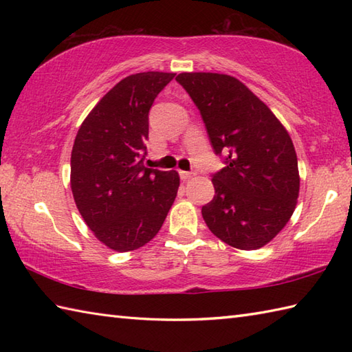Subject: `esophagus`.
Masks as SVG:
<instances>
[{
    "label": "esophagus",
    "mask_w": 352,
    "mask_h": 352,
    "mask_svg": "<svg viewBox=\"0 0 352 352\" xmlns=\"http://www.w3.org/2000/svg\"><path fill=\"white\" fill-rule=\"evenodd\" d=\"M180 177H182V180L188 182V180H190V178L195 177V172H186V170H180Z\"/></svg>",
    "instance_id": "34e87169"
}]
</instances>
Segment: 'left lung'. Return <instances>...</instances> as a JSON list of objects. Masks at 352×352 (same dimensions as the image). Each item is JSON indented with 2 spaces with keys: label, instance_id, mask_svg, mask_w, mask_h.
Instances as JSON below:
<instances>
[{
  "label": "left lung",
  "instance_id": "left-lung-1",
  "mask_svg": "<svg viewBox=\"0 0 352 352\" xmlns=\"http://www.w3.org/2000/svg\"><path fill=\"white\" fill-rule=\"evenodd\" d=\"M201 111L216 154L227 166L212 178L203 207L208 230L237 250H258L280 233L300 195L294 142L271 109L227 74L182 72L175 78Z\"/></svg>",
  "mask_w": 352,
  "mask_h": 352
}]
</instances>
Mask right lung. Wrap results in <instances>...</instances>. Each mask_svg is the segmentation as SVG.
<instances>
[{"instance_id":"add662e5","label":"right lung","mask_w":352,"mask_h":352,"mask_svg":"<svg viewBox=\"0 0 352 352\" xmlns=\"http://www.w3.org/2000/svg\"><path fill=\"white\" fill-rule=\"evenodd\" d=\"M174 77L157 71L125 77L91 110L74 140V201L95 237L113 251L151 241L177 197V170L144 166L148 111Z\"/></svg>"}]
</instances>
